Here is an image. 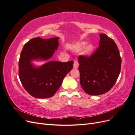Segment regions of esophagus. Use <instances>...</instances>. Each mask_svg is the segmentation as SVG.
I'll return each instance as SVG.
<instances>
[{
  "mask_svg": "<svg viewBox=\"0 0 135 135\" xmlns=\"http://www.w3.org/2000/svg\"><path fill=\"white\" fill-rule=\"evenodd\" d=\"M78 66H79L78 62L76 60H75L74 62V65H73V67H74V69H77V68H78Z\"/></svg>",
  "mask_w": 135,
  "mask_h": 135,
  "instance_id": "obj_1",
  "label": "esophagus"
}]
</instances>
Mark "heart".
Returning <instances> with one entry per match:
<instances>
[{
    "label": "heart",
    "mask_w": 135,
    "mask_h": 135,
    "mask_svg": "<svg viewBox=\"0 0 135 135\" xmlns=\"http://www.w3.org/2000/svg\"><path fill=\"white\" fill-rule=\"evenodd\" d=\"M86 44H87L86 42H81L76 44L75 45H74V47H73V51L75 52L81 51L84 47L85 46V45H86ZM84 48L83 53V55H84L85 56L90 55L93 52L94 49H95L94 45L92 43L88 44Z\"/></svg>",
    "instance_id": "1"
}]
</instances>
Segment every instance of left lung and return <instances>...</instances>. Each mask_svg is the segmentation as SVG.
Returning <instances> with one entry per match:
<instances>
[{"mask_svg": "<svg viewBox=\"0 0 135 135\" xmlns=\"http://www.w3.org/2000/svg\"><path fill=\"white\" fill-rule=\"evenodd\" d=\"M99 47L90 57H78L80 83L89 95H101L115 84L120 74L121 58L114 40L100 34Z\"/></svg>", "mask_w": 135, "mask_h": 135, "instance_id": "8db88e82", "label": "left lung"}]
</instances>
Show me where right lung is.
I'll list each match as a JSON object with an SVG mask.
<instances>
[{"label": "right lung", "mask_w": 135, "mask_h": 135, "mask_svg": "<svg viewBox=\"0 0 135 135\" xmlns=\"http://www.w3.org/2000/svg\"><path fill=\"white\" fill-rule=\"evenodd\" d=\"M59 38H35L24 45L18 62L19 78L23 87L32 97L47 99L54 96L68 73L73 61L66 62L50 61L41 66L33 61L50 60L59 46Z\"/></svg>", "instance_id": "add662e5"}]
</instances>
